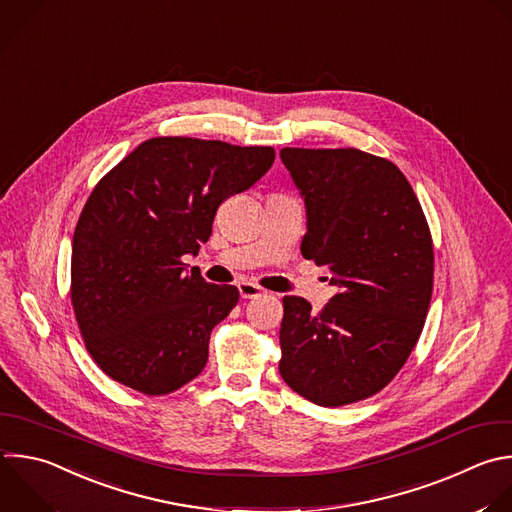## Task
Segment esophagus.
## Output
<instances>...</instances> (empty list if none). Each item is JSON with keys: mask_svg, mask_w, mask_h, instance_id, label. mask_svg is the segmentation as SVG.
I'll use <instances>...</instances> for the list:
<instances>
[{"mask_svg": "<svg viewBox=\"0 0 512 512\" xmlns=\"http://www.w3.org/2000/svg\"><path fill=\"white\" fill-rule=\"evenodd\" d=\"M237 289H239V293H241L243 299H257V297L265 295V291H263L259 285L249 283V281H241V283L237 285Z\"/></svg>", "mask_w": 512, "mask_h": 512, "instance_id": "34e87169", "label": "esophagus"}]
</instances>
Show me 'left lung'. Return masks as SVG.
<instances>
[{
	"label": "left lung",
	"instance_id": "1",
	"mask_svg": "<svg viewBox=\"0 0 512 512\" xmlns=\"http://www.w3.org/2000/svg\"><path fill=\"white\" fill-rule=\"evenodd\" d=\"M279 156L305 203L301 255L337 287L319 313L303 297H283L279 374L317 406L354 404L394 380L422 333L434 281L430 229L386 158L358 148Z\"/></svg>",
	"mask_w": 512,
	"mask_h": 512
}]
</instances>
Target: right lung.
<instances>
[{
    "label": "right lung",
    "mask_w": 512,
    "mask_h": 512,
    "mask_svg": "<svg viewBox=\"0 0 512 512\" xmlns=\"http://www.w3.org/2000/svg\"><path fill=\"white\" fill-rule=\"evenodd\" d=\"M271 146L160 136L96 185L72 241V305L86 350L112 380L148 396L197 378L209 337L239 301L181 257L197 255L219 205L253 187Z\"/></svg>",
    "instance_id": "obj_1"
}]
</instances>
